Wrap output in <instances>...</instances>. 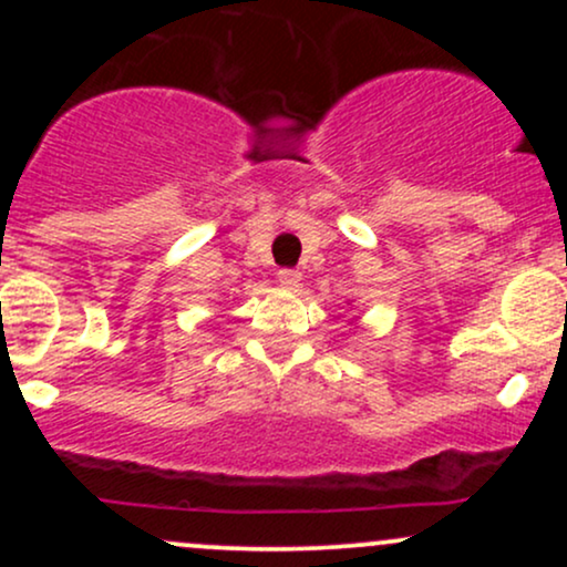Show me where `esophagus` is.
<instances>
[{"label": "esophagus", "instance_id": "obj_1", "mask_svg": "<svg viewBox=\"0 0 567 567\" xmlns=\"http://www.w3.org/2000/svg\"><path fill=\"white\" fill-rule=\"evenodd\" d=\"M277 279H279V285H282V288H288V290H298L301 288V279H303V275L298 269H282L277 275Z\"/></svg>", "mask_w": 567, "mask_h": 567}]
</instances>
